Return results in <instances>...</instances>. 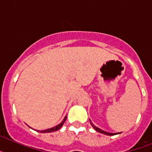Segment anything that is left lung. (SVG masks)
Returning <instances> with one entry per match:
<instances>
[{
  "instance_id": "obj_1",
  "label": "left lung",
  "mask_w": 152,
  "mask_h": 152,
  "mask_svg": "<svg viewBox=\"0 0 152 152\" xmlns=\"http://www.w3.org/2000/svg\"><path fill=\"white\" fill-rule=\"evenodd\" d=\"M89 120H90V123H91V126H92L93 128L94 129L96 130V132H100V133L104 134V135H117V134L121 133V132H116V133H110V132H106V131H103V130L100 129V128H98V127H96V126H95L93 124L91 119H89Z\"/></svg>"
}]
</instances>
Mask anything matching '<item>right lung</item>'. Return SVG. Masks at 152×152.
I'll use <instances>...</instances> for the list:
<instances>
[{
	"label": "right lung",
	"instance_id": "1",
	"mask_svg": "<svg viewBox=\"0 0 152 152\" xmlns=\"http://www.w3.org/2000/svg\"><path fill=\"white\" fill-rule=\"evenodd\" d=\"M66 118H67V116H64V119H63L62 121H61V123H60V124L57 125V126H54V127H52V128L48 129H45V130H36V131L39 132H42V133H46V132H52L57 131V130L60 129L61 128V126H63V124H64V122H65V120H66ZM30 128H31V127H30Z\"/></svg>",
	"mask_w": 152,
	"mask_h": 152
}]
</instances>
